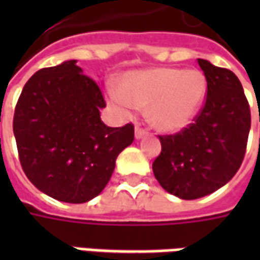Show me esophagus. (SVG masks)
Instances as JSON below:
<instances>
[{"mask_svg":"<svg viewBox=\"0 0 260 260\" xmlns=\"http://www.w3.org/2000/svg\"><path fill=\"white\" fill-rule=\"evenodd\" d=\"M147 131L143 129V128H141V126H136L135 128V138L136 139H141V138H143V136L146 135Z\"/></svg>","mask_w":260,"mask_h":260,"instance_id":"esophagus-1","label":"esophagus"}]
</instances>
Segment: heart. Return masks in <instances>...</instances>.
<instances>
[{"mask_svg": "<svg viewBox=\"0 0 260 260\" xmlns=\"http://www.w3.org/2000/svg\"><path fill=\"white\" fill-rule=\"evenodd\" d=\"M207 93L201 71L156 68L125 75L119 87L110 90L121 113L132 114L149 106V119L161 131H180L195 118Z\"/></svg>", "mask_w": 260, "mask_h": 260, "instance_id": "heart-1", "label": "heart"}]
</instances>
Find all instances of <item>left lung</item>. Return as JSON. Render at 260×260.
<instances>
[{"mask_svg": "<svg viewBox=\"0 0 260 260\" xmlns=\"http://www.w3.org/2000/svg\"><path fill=\"white\" fill-rule=\"evenodd\" d=\"M207 82L193 122L174 135H158L161 152L153 173L164 189L198 199L225 185L241 167L251 129V110L240 79L227 68L198 59Z\"/></svg>", "mask_w": 260, "mask_h": 260, "instance_id": "1", "label": "left lung"}]
</instances>
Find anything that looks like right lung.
Returning a JSON list of instances; mask_svg holds the SVG:
<instances>
[{"label":"right lung","instance_id":"obj_1","mask_svg":"<svg viewBox=\"0 0 260 260\" xmlns=\"http://www.w3.org/2000/svg\"><path fill=\"white\" fill-rule=\"evenodd\" d=\"M100 87L76 61L37 71L14 114V135L26 177L39 191L85 203L106 188L115 160L134 142V125L110 128Z\"/></svg>","mask_w":260,"mask_h":260}]
</instances>
